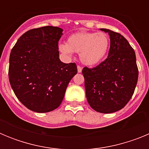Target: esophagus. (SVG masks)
Here are the masks:
<instances>
[{
    "label": "esophagus",
    "instance_id": "1",
    "mask_svg": "<svg viewBox=\"0 0 149 149\" xmlns=\"http://www.w3.org/2000/svg\"><path fill=\"white\" fill-rule=\"evenodd\" d=\"M82 72V67L80 66V65H77V72L81 73Z\"/></svg>",
    "mask_w": 149,
    "mask_h": 149
}]
</instances>
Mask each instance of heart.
Here are the masks:
<instances>
[{"label": "heart", "mask_w": 149, "mask_h": 149, "mask_svg": "<svg viewBox=\"0 0 149 149\" xmlns=\"http://www.w3.org/2000/svg\"><path fill=\"white\" fill-rule=\"evenodd\" d=\"M109 46L110 39L107 34L80 31L69 36L66 44L59 45V50L68 56L73 52L80 53V60L84 65L93 66L103 60Z\"/></svg>", "instance_id": "obj_1"}]
</instances>
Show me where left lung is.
I'll list each match as a JSON object with an SVG mask.
<instances>
[{
  "label": "left lung",
  "instance_id": "1",
  "mask_svg": "<svg viewBox=\"0 0 149 149\" xmlns=\"http://www.w3.org/2000/svg\"><path fill=\"white\" fill-rule=\"evenodd\" d=\"M110 47L107 58L94 68L84 67L88 103L95 111L111 113L121 110L132 97L138 80L136 54L127 39L107 29Z\"/></svg>",
  "mask_w": 149,
  "mask_h": 149
}]
</instances>
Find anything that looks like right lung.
<instances>
[{
	"mask_svg": "<svg viewBox=\"0 0 149 149\" xmlns=\"http://www.w3.org/2000/svg\"><path fill=\"white\" fill-rule=\"evenodd\" d=\"M63 29L45 26L23 34L10 53L9 80L24 106L36 113H48L63 101L69 81L77 72L74 63L59 58L58 42Z\"/></svg>",
	"mask_w": 149,
	"mask_h": 149,
	"instance_id": "right-lung-1",
	"label": "right lung"
}]
</instances>
